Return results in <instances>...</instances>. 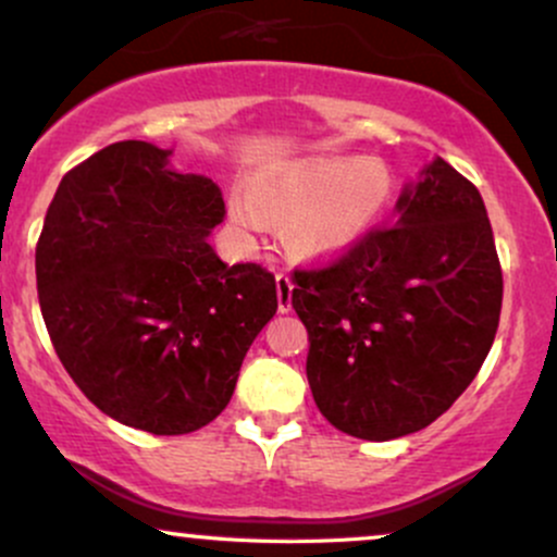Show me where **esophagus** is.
Wrapping results in <instances>:
<instances>
[{
  "mask_svg": "<svg viewBox=\"0 0 557 557\" xmlns=\"http://www.w3.org/2000/svg\"><path fill=\"white\" fill-rule=\"evenodd\" d=\"M274 283H277V309L280 311H290V293H293V283L288 274L280 272L277 277H274Z\"/></svg>",
  "mask_w": 557,
  "mask_h": 557,
  "instance_id": "34e87169",
  "label": "esophagus"
}]
</instances>
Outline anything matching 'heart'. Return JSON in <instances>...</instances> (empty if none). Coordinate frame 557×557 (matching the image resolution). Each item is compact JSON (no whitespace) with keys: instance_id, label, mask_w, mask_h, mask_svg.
Masks as SVG:
<instances>
[{"instance_id":"obj_1","label":"heart","mask_w":557,"mask_h":557,"mask_svg":"<svg viewBox=\"0 0 557 557\" xmlns=\"http://www.w3.org/2000/svg\"><path fill=\"white\" fill-rule=\"evenodd\" d=\"M394 176L377 158L320 156L264 169L250 189H235L232 222L261 232L285 216V246L304 259L338 256L381 222Z\"/></svg>"}]
</instances>
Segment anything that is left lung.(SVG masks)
I'll list each match as a JSON object with an SVG mask.
<instances>
[{"label":"left lung","mask_w":557,"mask_h":557,"mask_svg":"<svg viewBox=\"0 0 557 557\" xmlns=\"http://www.w3.org/2000/svg\"><path fill=\"white\" fill-rule=\"evenodd\" d=\"M307 377L327 423L388 442L431 425L494 344L503 267L473 182L436 158L372 227L320 267H296Z\"/></svg>","instance_id":"obj_1"}]
</instances>
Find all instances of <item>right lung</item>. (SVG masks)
Returning <instances> with one entry per match:
<instances>
[{"label":"right lung","mask_w":557,"mask_h":557,"mask_svg":"<svg viewBox=\"0 0 557 557\" xmlns=\"http://www.w3.org/2000/svg\"><path fill=\"white\" fill-rule=\"evenodd\" d=\"M139 139L102 148L60 182L36 243L47 333L108 418L180 436L230 405L246 351L277 311L274 274L227 267L206 243L224 219L209 176L169 169Z\"/></svg>","instance_id":"1"}]
</instances>
